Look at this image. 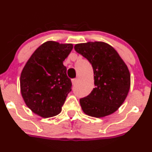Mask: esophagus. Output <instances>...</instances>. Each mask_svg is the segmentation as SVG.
Segmentation results:
<instances>
[{
  "instance_id": "34e87169",
  "label": "esophagus",
  "mask_w": 152,
  "mask_h": 152,
  "mask_svg": "<svg viewBox=\"0 0 152 152\" xmlns=\"http://www.w3.org/2000/svg\"><path fill=\"white\" fill-rule=\"evenodd\" d=\"M78 82V79H72V84H73V85H76Z\"/></svg>"
}]
</instances>
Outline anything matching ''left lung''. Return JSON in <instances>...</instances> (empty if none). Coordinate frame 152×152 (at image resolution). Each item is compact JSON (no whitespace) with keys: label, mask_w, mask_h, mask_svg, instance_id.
I'll return each mask as SVG.
<instances>
[{"label":"left lung","mask_w":152,"mask_h":152,"mask_svg":"<svg viewBox=\"0 0 152 152\" xmlns=\"http://www.w3.org/2000/svg\"><path fill=\"white\" fill-rule=\"evenodd\" d=\"M74 49L92 65L95 88L79 100L87 115L102 118L115 113L125 101L130 88V73L111 45L103 42L76 44Z\"/></svg>","instance_id":"left-lung-1"}]
</instances>
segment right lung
<instances>
[{"label": "right lung", "mask_w": 152, "mask_h": 152, "mask_svg": "<svg viewBox=\"0 0 152 152\" xmlns=\"http://www.w3.org/2000/svg\"><path fill=\"white\" fill-rule=\"evenodd\" d=\"M72 44L48 41L29 58L20 75V91L27 107L42 118L59 114L72 83L63 61Z\"/></svg>", "instance_id": "obj_1"}]
</instances>
